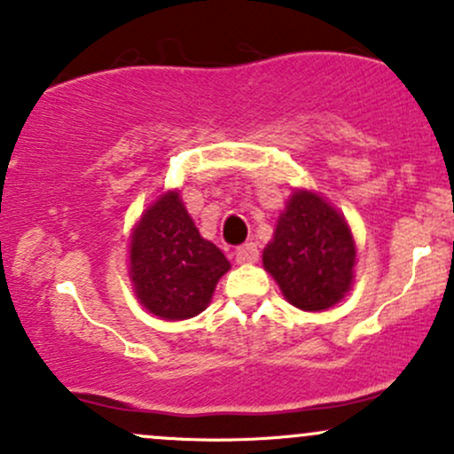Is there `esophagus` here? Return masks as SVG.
I'll return each mask as SVG.
<instances>
[{
    "label": "esophagus",
    "instance_id": "34e87169",
    "mask_svg": "<svg viewBox=\"0 0 454 454\" xmlns=\"http://www.w3.org/2000/svg\"><path fill=\"white\" fill-rule=\"evenodd\" d=\"M235 254L239 263H256L259 261V247L254 243H246V246L237 247Z\"/></svg>",
    "mask_w": 454,
    "mask_h": 454
}]
</instances>
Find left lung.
Returning <instances> with one entry per match:
<instances>
[{
  "mask_svg": "<svg viewBox=\"0 0 454 454\" xmlns=\"http://www.w3.org/2000/svg\"><path fill=\"white\" fill-rule=\"evenodd\" d=\"M355 239L346 219L311 191H294L263 252L265 270L302 311H324L348 294Z\"/></svg>",
  "mask_w": 454,
  "mask_h": 454,
  "instance_id": "1",
  "label": "left lung"
}]
</instances>
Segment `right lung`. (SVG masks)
I'll use <instances>...</instances> for the list:
<instances>
[{
	"mask_svg": "<svg viewBox=\"0 0 454 454\" xmlns=\"http://www.w3.org/2000/svg\"><path fill=\"white\" fill-rule=\"evenodd\" d=\"M231 263L202 239L183 200L169 191L147 208L130 241V278L137 298L163 319H189L208 307Z\"/></svg>",
	"mask_w": 454,
	"mask_h": 454,
	"instance_id": "right-lung-1",
	"label": "right lung"
}]
</instances>
